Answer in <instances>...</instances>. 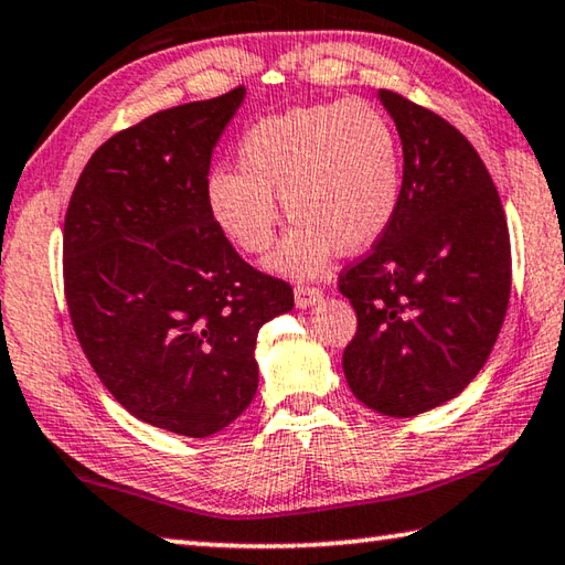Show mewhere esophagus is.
<instances>
[{
    "instance_id": "obj_1",
    "label": "esophagus",
    "mask_w": 565,
    "mask_h": 565,
    "mask_svg": "<svg viewBox=\"0 0 565 565\" xmlns=\"http://www.w3.org/2000/svg\"><path fill=\"white\" fill-rule=\"evenodd\" d=\"M320 300H322L320 288H310V285H298V288H295V305H298L300 310H308Z\"/></svg>"
}]
</instances>
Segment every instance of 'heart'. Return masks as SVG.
I'll use <instances>...</instances> for the list:
<instances>
[{
	"label": "heart",
	"instance_id": "1",
	"mask_svg": "<svg viewBox=\"0 0 565 565\" xmlns=\"http://www.w3.org/2000/svg\"><path fill=\"white\" fill-rule=\"evenodd\" d=\"M237 171L207 181L215 223L243 253L260 255L280 221L273 198H282L298 221L270 260L285 275L320 273L334 250H367L402 201L399 136L362 98L263 118L237 146Z\"/></svg>",
	"mask_w": 565,
	"mask_h": 565
}]
</instances>
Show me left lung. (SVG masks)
<instances>
[{"label":"left lung","mask_w":565,"mask_h":565,"mask_svg":"<svg viewBox=\"0 0 565 565\" xmlns=\"http://www.w3.org/2000/svg\"><path fill=\"white\" fill-rule=\"evenodd\" d=\"M377 96L402 138V201L372 253L340 275L358 312L342 370L364 407L417 417L487 364L509 308L511 243L477 148L429 108Z\"/></svg>","instance_id":"left-lung-1"}]
</instances>
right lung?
Here are the masks:
<instances>
[{
    "instance_id": "obj_1",
    "label": "right lung",
    "mask_w": 565,
    "mask_h": 565,
    "mask_svg": "<svg viewBox=\"0 0 565 565\" xmlns=\"http://www.w3.org/2000/svg\"><path fill=\"white\" fill-rule=\"evenodd\" d=\"M243 98L237 86L108 138L64 221V292L88 364L136 419L193 439L250 407L257 332L295 305L207 205L213 148Z\"/></svg>"
}]
</instances>
